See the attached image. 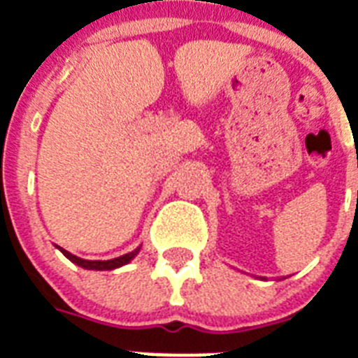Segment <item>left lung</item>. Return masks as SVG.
<instances>
[{"mask_svg": "<svg viewBox=\"0 0 358 358\" xmlns=\"http://www.w3.org/2000/svg\"><path fill=\"white\" fill-rule=\"evenodd\" d=\"M257 278H259V275H257ZM259 280H266V278H259Z\"/></svg>", "mask_w": 358, "mask_h": 358, "instance_id": "left-lung-1", "label": "left lung"}]
</instances>
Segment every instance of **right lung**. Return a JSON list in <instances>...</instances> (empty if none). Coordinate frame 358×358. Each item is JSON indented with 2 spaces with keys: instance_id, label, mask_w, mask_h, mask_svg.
Masks as SVG:
<instances>
[{
  "instance_id": "obj_1",
  "label": "right lung",
  "mask_w": 358,
  "mask_h": 358,
  "mask_svg": "<svg viewBox=\"0 0 358 358\" xmlns=\"http://www.w3.org/2000/svg\"><path fill=\"white\" fill-rule=\"evenodd\" d=\"M55 246H57V248L60 250V252H62V254L66 255V257H68L71 263H75L77 266H83V268H86V270H113V268H119V266H123V264L130 263V261H132L134 257L138 255L139 248H141V246H139V248H136L134 252H130V254H124V255H121V257H115V259L88 261V259H80V257H77V255H73V254H69L68 250L60 248L58 245H55Z\"/></svg>"
}]
</instances>
